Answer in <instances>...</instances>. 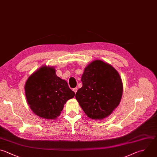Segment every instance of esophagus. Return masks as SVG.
Wrapping results in <instances>:
<instances>
[{"label":"esophagus","mask_w":157,"mask_h":157,"mask_svg":"<svg viewBox=\"0 0 157 157\" xmlns=\"http://www.w3.org/2000/svg\"><path fill=\"white\" fill-rule=\"evenodd\" d=\"M73 91H74L75 93H76V92H77V88H74L73 89Z\"/></svg>","instance_id":"esophagus-1"}]
</instances>
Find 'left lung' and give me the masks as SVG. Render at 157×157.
I'll return each instance as SVG.
<instances>
[{"mask_svg":"<svg viewBox=\"0 0 157 157\" xmlns=\"http://www.w3.org/2000/svg\"><path fill=\"white\" fill-rule=\"evenodd\" d=\"M83 86L75 98L87 116L103 119L118 105L123 93V83L118 72L101 60L91 63L82 77Z\"/></svg>","mask_w":157,"mask_h":157,"instance_id":"1","label":"left lung"}]
</instances>
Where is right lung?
I'll list each match as a JSON object with an SVG mask.
<instances>
[{
	"mask_svg": "<svg viewBox=\"0 0 157 157\" xmlns=\"http://www.w3.org/2000/svg\"><path fill=\"white\" fill-rule=\"evenodd\" d=\"M31 109L38 116L55 119L66 101L75 96L64 80L57 77L53 67L43 66L32 74L25 85Z\"/></svg>",
	"mask_w": 157,
	"mask_h": 157,
	"instance_id": "right-lung-1",
	"label": "right lung"
}]
</instances>
